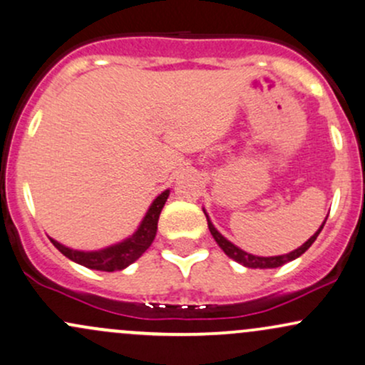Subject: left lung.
<instances>
[{
  "label": "left lung",
  "instance_id": "8db88e82",
  "mask_svg": "<svg viewBox=\"0 0 365 365\" xmlns=\"http://www.w3.org/2000/svg\"><path fill=\"white\" fill-rule=\"evenodd\" d=\"M205 215H207V214H205ZM207 222H208V229H210L212 236H214V240L217 241V245H219V247L222 248V252L226 253L229 259L236 260L237 264H243L245 267H252V269H274V267H281V265H284V264H288V262L298 259V257H300L302 253H305L307 250L312 247L314 241L317 240L319 232H321L322 227H324L326 220H324V222H322V226L319 227L317 231H315V235L310 236L309 240H307L300 248L293 250V252L286 253V255H276V257H257V255H252V253L243 252V250L237 248L236 245H232L231 241L226 240V237H224L219 231H217V229L214 227V224H212L210 219H208V215H207Z\"/></svg>",
  "mask_w": 365,
  "mask_h": 365
}]
</instances>
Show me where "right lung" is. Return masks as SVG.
<instances>
[{"mask_svg":"<svg viewBox=\"0 0 365 365\" xmlns=\"http://www.w3.org/2000/svg\"><path fill=\"white\" fill-rule=\"evenodd\" d=\"M169 190L163 191L162 195H158L153 200V203L150 205L148 212H146L145 219L139 224L138 231L133 236H129L128 240H124L122 243L112 245V247L98 250V252H79V250H72L63 247L58 241L51 240V243L63 253L67 259H71L77 264L84 265L88 269H94V271H105V272H113V271H122L128 265L136 262L146 250L150 248V245L153 243L155 235H157V224L160 212L165 205L167 198H169Z\"/></svg>","mask_w":365,"mask_h":365,"instance_id":"1","label":"right lung"}]
</instances>
